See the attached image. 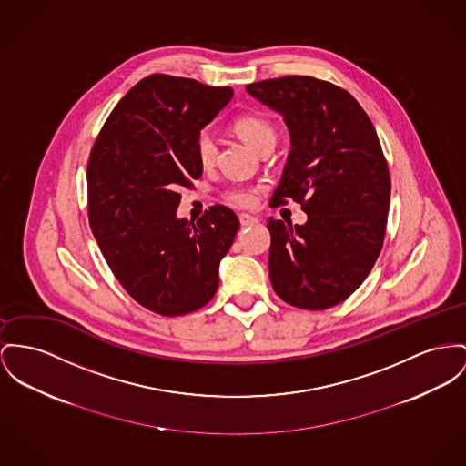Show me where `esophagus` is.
Here are the masks:
<instances>
[{"label":"esophagus","mask_w":466,"mask_h":466,"mask_svg":"<svg viewBox=\"0 0 466 466\" xmlns=\"http://www.w3.org/2000/svg\"><path fill=\"white\" fill-rule=\"evenodd\" d=\"M238 218H240V224H242V226H250V224H256V222H258V218L248 216V214H242Z\"/></svg>","instance_id":"1"}]
</instances>
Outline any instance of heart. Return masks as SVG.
<instances>
[{"label": "heart", "mask_w": 466, "mask_h": 466, "mask_svg": "<svg viewBox=\"0 0 466 466\" xmlns=\"http://www.w3.org/2000/svg\"><path fill=\"white\" fill-rule=\"evenodd\" d=\"M233 130L237 132V136L240 139H244L248 147H252L258 152H261L265 148H272L278 139L276 127L268 118H265L261 115H242V116L235 118ZM194 150H196V157L201 166H212L218 157V143L208 130H201L196 136ZM228 199L237 207H250L254 203L256 196L250 188L237 187V188L229 190Z\"/></svg>", "instance_id": "obj_1"}]
</instances>
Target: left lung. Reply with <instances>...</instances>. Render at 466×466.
<instances>
[{"label":"left lung","mask_w":466,"mask_h":466,"mask_svg":"<svg viewBox=\"0 0 466 466\" xmlns=\"http://www.w3.org/2000/svg\"><path fill=\"white\" fill-rule=\"evenodd\" d=\"M279 113L291 150L272 205L300 203L306 224L268 218L274 291L300 309H329L371 272L383 246L390 177L374 125L339 86L286 76L246 86Z\"/></svg>","instance_id":"obj_1"}]
</instances>
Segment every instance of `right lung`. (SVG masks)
I'll use <instances>...</instances> for the list:
<instances>
[{
	"mask_svg": "<svg viewBox=\"0 0 466 466\" xmlns=\"http://www.w3.org/2000/svg\"><path fill=\"white\" fill-rule=\"evenodd\" d=\"M229 86L154 74L109 115L88 160V218L109 268L143 308L180 316L208 304L240 228L228 207L177 216L203 173L194 143L231 100Z\"/></svg>",
	"mask_w": 466,
	"mask_h": 466,
	"instance_id": "right-lung-1",
	"label": "right lung"
}]
</instances>
